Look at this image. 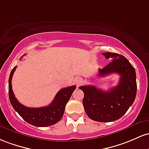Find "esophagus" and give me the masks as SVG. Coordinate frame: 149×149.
Returning <instances> with one entry per match:
<instances>
[{
  "instance_id": "esophagus-1",
  "label": "esophagus",
  "mask_w": 149,
  "mask_h": 149,
  "mask_svg": "<svg viewBox=\"0 0 149 149\" xmlns=\"http://www.w3.org/2000/svg\"><path fill=\"white\" fill-rule=\"evenodd\" d=\"M82 81H83V80L81 79H80V78L76 77L74 79V82L77 84V86H79V85L82 83Z\"/></svg>"
}]
</instances>
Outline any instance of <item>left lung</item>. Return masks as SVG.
Listing matches in <instances>:
<instances>
[{
	"label": "left lung",
	"instance_id": "left-lung-1",
	"mask_svg": "<svg viewBox=\"0 0 149 149\" xmlns=\"http://www.w3.org/2000/svg\"><path fill=\"white\" fill-rule=\"evenodd\" d=\"M106 59L112 62L98 70V77L112 73L120 74L119 84L108 91H102L96 86H79L84 94L83 106L86 115L94 121L109 123L120 119L132 105L136 95V72L131 63L122 55L103 53Z\"/></svg>",
	"mask_w": 149,
	"mask_h": 149
}]
</instances>
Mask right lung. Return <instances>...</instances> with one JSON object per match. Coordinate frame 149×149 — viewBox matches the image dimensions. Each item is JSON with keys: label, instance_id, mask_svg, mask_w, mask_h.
I'll list each match as a JSON object with an SVG mask.
<instances>
[{"label": "right lung", "instance_id": "1", "mask_svg": "<svg viewBox=\"0 0 149 149\" xmlns=\"http://www.w3.org/2000/svg\"><path fill=\"white\" fill-rule=\"evenodd\" d=\"M16 68L17 66L12 70L8 81L10 101L15 111L26 123L36 127L51 126L59 122L64 114L67 103L76 88V86L73 85L60 90L49 106L41 108H28L17 101L12 88V78Z\"/></svg>", "mask_w": 149, "mask_h": 149}]
</instances>
